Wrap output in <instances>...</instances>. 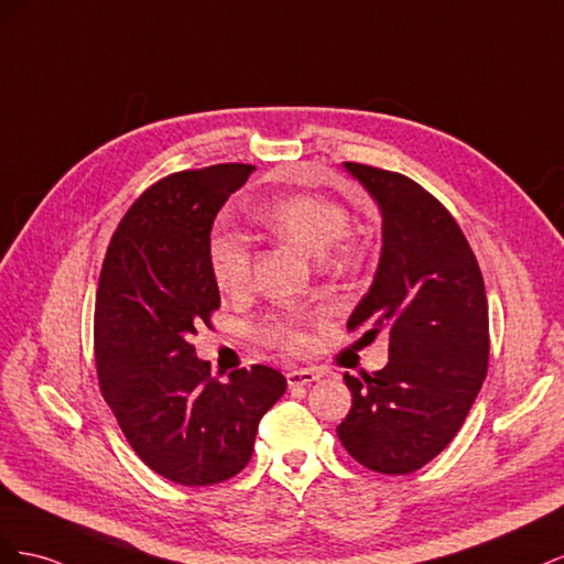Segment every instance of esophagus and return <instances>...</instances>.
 I'll return each instance as SVG.
<instances>
[{
    "label": "esophagus",
    "mask_w": 564,
    "mask_h": 564,
    "mask_svg": "<svg viewBox=\"0 0 564 564\" xmlns=\"http://www.w3.org/2000/svg\"><path fill=\"white\" fill-rule=\"evenodd\" d=\"M319 379V373L315 369H292L286 371V383L289 388H299V386H311L313 381Z\"/></svg>",
    "instance_id": "34e87169"
}]
</instances>
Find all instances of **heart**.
<instances>
[{"label": "heart", "instance_id": "b5f03b06", "mask_svg": "<svg viewBox=\"0 0 564 564\" xmlns=\"http://www.w3.org/2000/svg\"><path fill=\"white\" fill-rule=\"evenodd\" d=\"M253 218L282 240L313 256L332 251L338 261H350L355 247L348 240L350 214L344 204L313 193H286L253 207ZM209 270L218 289H237L249 278V249L228 230H216L209 240ZM313 319L303 311L272 313L259 324V338L265 346L296 355L308 346L305 324Z\"/></svg>", "mask_w": 564, "mask_h": 564}]
</instances>
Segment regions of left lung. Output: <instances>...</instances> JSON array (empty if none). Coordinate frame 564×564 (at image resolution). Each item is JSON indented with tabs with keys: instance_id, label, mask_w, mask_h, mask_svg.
<instances>
[{
	"instance_id": "left-lung-1",
	"label": "left lung",
	"mask_w": 564,
	"mask_h": 564,
	"mask_svg": "<svg viewBox=\"0 0 564 564\" xmlns=\"http://www.w3.org/2000/svg\"><path fill=\"white\" fill-rule=\"evenodd\" d=\"M379 202L377 278L348 319L371 344L390 336L388 365L344 373L352 406L338 440L357 464L386 475L423 468L464 425L489 365V313L480 265L456 218L398 172L346 162Z\"/></svg>"
}]
</instances>
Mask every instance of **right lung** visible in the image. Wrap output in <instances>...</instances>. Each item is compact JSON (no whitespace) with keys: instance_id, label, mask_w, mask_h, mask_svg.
<instances>
[{"instance_id":"1","label":"right lung","mask_w":564,"mask_h":564,"mask_svg":"<svg viewBox=\"0 0 564 564\" xmlns=\"http://www.w3.org/2000/svg\"><path fill=\"white\" fill-rule=\"evenodd\" d=\"M251 172V164H214L152 183L119 220L100 268V392L143 464L185 487L240 473L259 421L286 390L282 373L265 365L218 381L193 346L220 305L207 256L212 224Z\"/></svg>"}]
</instances>
